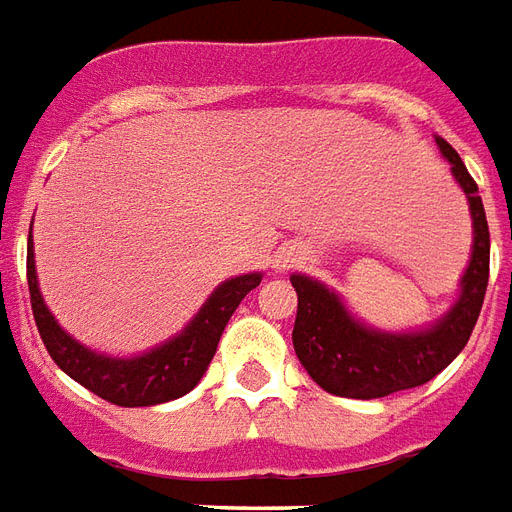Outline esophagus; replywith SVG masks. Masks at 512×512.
<instances>
[{
  "label": "esophagus",
  "instance_id": "34e87169",
  "mask_svg": "<svg viewBox=\"0 0 512 512\" xmlns=\"http://www.w3.org/2000/svg\"><path fill=\"white\" fill-rule=\"evenodd\" d=\"M301 260H304V252H301V249H295V246H287V249H282V252H279V257H276V266L293 268V266H298Z\"/></svg>",
  "mask_w": 512,
  "mask_h": 512
}]
</instances>
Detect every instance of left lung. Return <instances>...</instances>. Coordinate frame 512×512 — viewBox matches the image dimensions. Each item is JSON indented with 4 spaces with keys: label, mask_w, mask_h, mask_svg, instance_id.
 Instances as JSON below:
<instances>
[{
    "label": "left lung",
    "mask_w": 512,
    "mask_h": 512,
    "mask_svg": "<svg viewBox=\"0 0 512 512\" xmlns=\"http://www.w3.org/2000/svg\"><path fill=\"white\" fill-rule=\"evenodd\" d=\"M450 173L464 189L472 214V257L461 276V293L445 317L429 328L407 333L377 331L355 320L342 298L312 276L293 274L298 293L293 347L298 361L323 391L344 399H382L396 391L418 388L437 377L458 352L464 350L478 323L480 306L488 287V238L486 211L478 184L445 138H437Z\"/></svg>",
    "instance_id": "obj_1"
}]
</instances>
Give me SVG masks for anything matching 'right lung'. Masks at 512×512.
Wrapping results in <instances>:
<instances>
[{"instance_id": "1", "label": "right lung", "mask_w": 512, "mask_h": 512, "mask_svg": "<svg viewBox=\"0 0 512 512\" xmlns=\"http://www.w3.org/2000/svg\"><path fill=\"white\" fill-rule=\"evenodd\" d=\"M260 279L263 274L227 279L208 295L206 304L200 306V312L189 320L179 336L135 358H111L83 347L56 323L37 285L32 233L26 241V282H29L34 323L45 350L64 374H70L83 388L119 407H154L192 391L217 352L219 336L225 331L230 314L236 312L249 290L260 285Z\"/></svg>"}]
</instances>
